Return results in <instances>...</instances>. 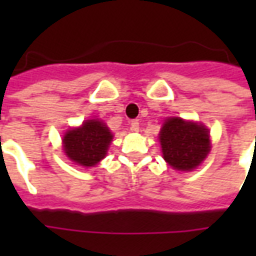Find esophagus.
Instances as JSON below:
<instances>
[{"mask_svg":"<svg viewBox=\"0 0 256 256\" xmlns=\"http://www.w3.org/2000/svg\"><path fill=\"white\" fill-rule=\"evenodd\" d=\"M130 130H132V132H138V130H140L138 119H136V120H132V123H130Z\"/></svg>","mask_w":256,"mask_h":256,"instance_id":"obj_1","label":"esophagus"}]
</instances>
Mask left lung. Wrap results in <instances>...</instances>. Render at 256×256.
<instances>
[{"instance_id":"left-lung-1","label":"left lung","mask_w":256,"mask_h":256,"mask_svg":"<svg viewBox=\"0 0 256 256\" xmlns=\"http://www.w3.org/2000/svg\"><path fill=\"white\" fill-rule=\"evenodd\" d=\"M163 159L176 170L190 172L210 152L208 128L202 123L168 118L159 133Z\"/></svg>"}]
</instances>
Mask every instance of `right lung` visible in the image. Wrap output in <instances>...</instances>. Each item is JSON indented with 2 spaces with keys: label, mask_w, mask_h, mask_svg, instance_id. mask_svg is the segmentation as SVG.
<instances>
[{
  "label": "right lung",
  "mask_w": 256,
  "mask_h": 256,
  "mask_svg": "<svg viewBox=\"0 0 256 256\" xmlns=\"http://www.w3.org/2000/svg\"><path fill=\"white\" fill-rule=\"evenodd\" d=\"M112 137L111 130L102 120L89 119L64 134V152L79 166L93 167L106 158Z\"/></svg>",
  "instance_id": "obj_1"
}]
</instances>
